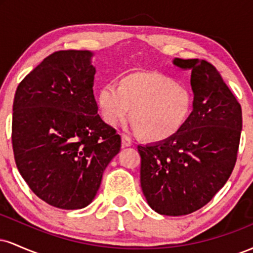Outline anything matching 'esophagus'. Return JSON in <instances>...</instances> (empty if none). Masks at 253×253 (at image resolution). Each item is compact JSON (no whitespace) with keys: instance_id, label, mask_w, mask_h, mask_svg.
<instances>
[{"instance_id":"34e87169","label":"esophagus","mask_w":253,"mask_h":253,"mask_svg":"<svg viewBox=\"0 0 253 253\" xmlns=\"http://www.w3.org/2000/svg\"><path fill=\"white\" fill-rule=\"evenodd\" d=\"M121 144H123V147H128L132 145V140H130L128 136L123 135L121 136Z\"/></svg>"}]
</instances>
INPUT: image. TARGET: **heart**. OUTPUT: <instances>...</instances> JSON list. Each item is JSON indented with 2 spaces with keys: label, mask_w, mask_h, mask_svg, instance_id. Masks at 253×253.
<instances>
[{
  "label": "heart",
  "mask_w": 253,
  "mask_h": 253,
  "mask_svg": "<svg viewBox=\"0 0 253 253\" xmlns=\"http://www.w3.org/2000/svg\"><path fill=\"white\" fill-rule=\"evenodd\" d=\"M96 102L103 121L115 127L129 115L133 129L149 140H164L184 125L191 97L182 83L157 72H139L124 77L119 86L106 83Z\"/></svg>",
  "instance_id": "1"
}]
</instances>
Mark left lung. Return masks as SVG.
I'll return each instance as SVG.
<instances>
[{"label":"left lung","instance_id":"left-lung-1","mask_svg":"<svg viewBox=\"0 0 253 253\" xmlns=\"http://www.w3.org/2000/svg\"><path fill=\"white\" fill-rule=\"evenodd\" d=\"M172 64L190 70L193 109L173 135L139 145L140 184L162 215L193 213L213 199L233 171L243 127L242 107L219 71L201 59Z\"/></svg>","mask_w":253,"mask_h":253}]
</instances>
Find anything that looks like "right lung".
Returning <instances> with one entry per match:
<instances>
[{
	"instance_id": "right-lung-1",
	"label": "right lung",
	"mask_w": 253,
	"mask_h": 253,
	"mask_svg": "<svg viewBox=\"0 0 253 253\" xmlns=\"http://www.w3.org/2000/svg\"><path fill=\"white\" fill-rule=\"evenodd\" d=\"M91 51H58L17 86L14 158L36 195L60 210H81L96 196L120 135L97 114Z\"/></svg>"
}]
</instances>
